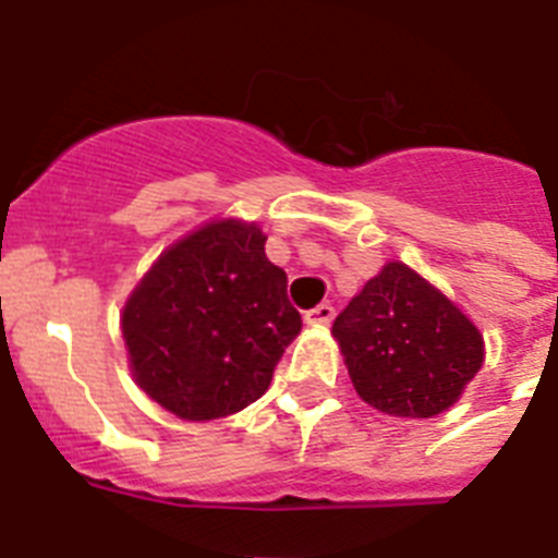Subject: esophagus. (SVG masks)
Segmentation results:
<instances>
[{"instance_id": "34e87169", "label": "esophagus", "mask_w": 558, "mask_h": 558, "mask_svg": "<svg viewBox=\"0 0 558 558\" xmlns=\"http://www.w3.org/2000/svg\"><path fill=\"white\" fill-rule=\"evenodd\" d=\"M332 318H335L332 304H318V307L304 313V322H307L310 327H327V324H332Z\"/></svg>"}]
</instances>
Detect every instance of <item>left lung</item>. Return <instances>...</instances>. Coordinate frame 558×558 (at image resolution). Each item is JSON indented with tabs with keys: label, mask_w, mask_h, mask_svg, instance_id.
<instances>
[{
	"label": "left lung",
	"mask_w": 558,
	"mask_h": 558,
	"mask_svg": "<svg viewBox=\"0 0 558 558\" xmlns=\"http://www.w3.org/2000/svg\"><path fill=\"white\" fill-rule=\"evenodd\" d=\"M332 335L360 399L391 416L447 411L483 366L475 324L402 263L368 279Z\"/></svg>",
	"instance_id": "obj_1"
}]
</instances>
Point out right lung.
<instances>
[{
	"label": "right lung",
	"mask_w": 558,
	"mask_h": 558,
	"mask_svg": "<svg viewBox=\"0 0 558 558\" xmlns=\"http://www.w3.org/2000/svg\"><path fill=\"white\" fill-rule=\"evenodd\" d=\"M256 223L220 220L167 248L122 310L133 377L190 422L256 402L302 332L288 274L265 256Z\"/></svg>",
	"instance_id": "add662e5"
}]
</instances>
